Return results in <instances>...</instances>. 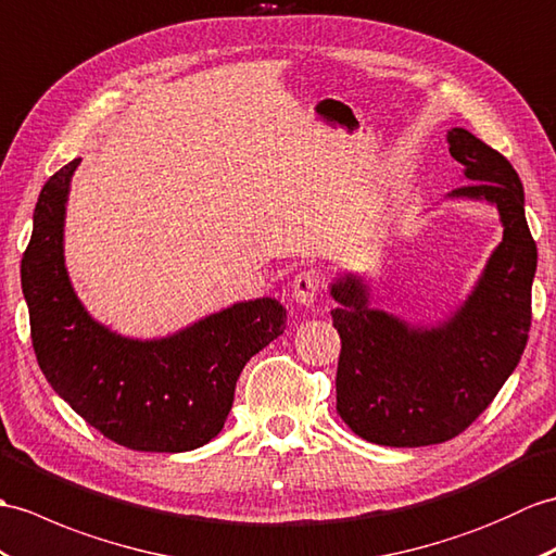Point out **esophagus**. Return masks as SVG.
Returning <instances> with one entry per match:
<instances>
[{
  "mask_svg": "<svg viewBox=\"0 0 556 556\" xmlns=\"http://www.w3.org/2000/svg\"><path fill=\"white\" fill-rule=\"evenodd\" d=\"M325 287V275L319 269H305L299 277L293 279V299L301 305H313L317 301V295Z\"/></svg>",
  "mask_w": 556,
  "mask_h": 556,
  "instance_id": "1",
  "label": "esophagus"
}]
</instances>
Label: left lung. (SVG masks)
Masks as SVG:
<instances>
[{
  "instance_id": "left-lung-1",
  "label": "left lung",
  "mask_w": 556,
  "mask_h": 556,
  "mask_svg": "<svg viewBox=\"0 0 556 556\" xmlns=\"http://www.w3.org/2000/svg\"><path fill=\"white\" fill-rule=\"evenodd\" d=\"M447 141L450 156L471 179L455 197L495 203L505 225L469 301L447 325L426 331L371 309L355 277L331 287L341 303L331 313L341 337L337 412L353 433L377 445H435L469 429L519 365L531 329L538 249L521 179L469 130L455 127Z\"/></svg>"
}]
</instances>
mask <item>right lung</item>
Instances as JSON below:
<instances>
[{"label": "right lung", "mask_w": 556, "mask_h": 556, "mask_svg": "<svg viewBox=\"0 0 556 556\" xmlns=\"http://www.w3.org/2000/svg\"><path fill=\"white\" fill-rule=\"evenodd\" d=\"M71 161L47 179L21 261L30 339L47 381L109 441L139 453H185L223 431L249 359L287 327L275 299L237 303L161 341L103 329L75 299L63 265Z\"/></svg>", "instance_id": "right-lung-1"}]
</instances>
